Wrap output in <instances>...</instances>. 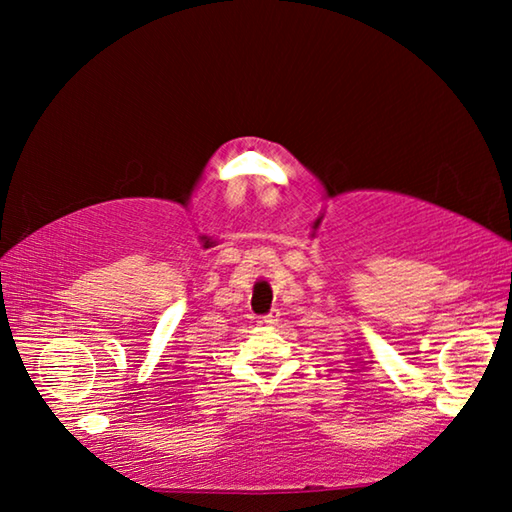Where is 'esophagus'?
<instances>
[{
  "instance_id": "34e87169",
  "label": "esophagus",
  "mask_w": 512,
  "mask_h": 512,
  "mask_svg": "<svg viewBox=\"0 0 512 512\" xmlns=\"http://www.w3.org/2000/svg\"><path fill=\"white\" fill-rule=\"evenodd\" d=\"M277 320H280V309H277V307H273L266 316H262V323L264 325H275Z\"/></svg>"
}]
</instances>
